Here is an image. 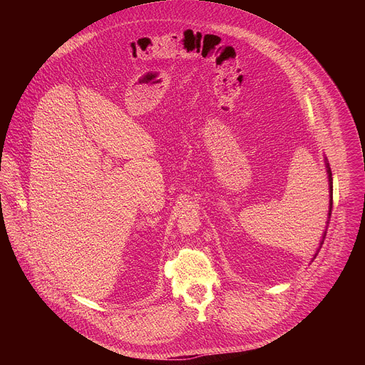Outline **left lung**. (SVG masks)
<instances>
[{
  "label": "left lung",
  "instance_id": "1",
  "mask_svg": "<svg viewBox=\"0 0 365 365\" xmlns=\"http://www.w3.org/2000/svg\"><path fill=\"white\" fill-rule=\"evenodd\" d=\"M324 160H325V168H327V175H328V185H329V211H328V221H327L325 231H324V234H322V238H321V241H319V245H318V248H317V251H315L314 257H312L310 262H314V259H315V258H317V255H318V252H319V250L322 248L324 240H325V237H327V230H328L329 218H331V214H332V190H334V189H332V172H331V168H329V162H328V159L325 158V155H324Z\"/></svg>",
  "mask_w": 365,
  "mask_h": 365
}]
</instances>
